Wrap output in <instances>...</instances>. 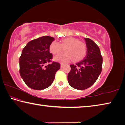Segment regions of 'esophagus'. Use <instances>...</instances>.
<instances>
[{
	"instance_id": "esophagus-1",
	"label": "esophagus",
	"mask_w": 125,
	"mask_h": 125,
	"mask_svg": "<svg viewBox=\"0 0 125 125\" xmlns=\"http://www.w3.org/2000/svg\"><path fill=\"white\" fill-rule=\"evenodd\" d=\"M64 64H62V63H61V64H60V67H64Z\"/></svg>"
}]
</instances>
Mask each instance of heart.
<instances>
[{"instance_id":"1","label":"heart","mask_w":125,"mask_h":125,"mask_svg":"<svg viewBox=\"0 0 125 125\" xmlns=\"http://www.w3.org/2000/svg\"><path fill=\"white\" fill-rule=\"evenodd\" d=\"M65 50V52L54 57V60L61 62H66L72 59L73 61L82 60L87 53L86 44L79 39L73 37L64 38L61 44L52 42L49 46V50L52 54L60 53Z\"/></svg>"}]
</instances>
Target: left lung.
Returning <instances> with one entry per match:
<instances>
[{"label": "left lung", "instance_id": "obj_1", "mask_svg": "<svg viewBox=\"0 0 125 125\" xmlns=\"http://www.w3.org/2000/svg\"><path fill=\"white\" fill-rule=\"evenodd\" d=\"M87 54L82 60L70 65L67 80L70 85L78 90L92 86L102 72L103 58L99 48L92 39L85 38Z\"/></svg>", "mask_w": 125, "mask_h": 125}]
</instances>
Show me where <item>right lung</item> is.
I'll return each mask as SVG.
<instances>
[{"label": "right lung", "instance_id": "add662e5", "mask_svg": "<svg viewBox=\"0 0 125 125\" xmlns=\"http://www.w3.org/2000/svg\"><path fill=\"white\" fill-rule=\"evenodd\" d=\"M53 37L43 36L29 42L23 48L20 57V74L27 86L35 90H42L49 87L54 81L60 64L52 62V55L49 46Z\"/></svg>", "mask_w": 125, "mask_h": 125}]
</instances>
